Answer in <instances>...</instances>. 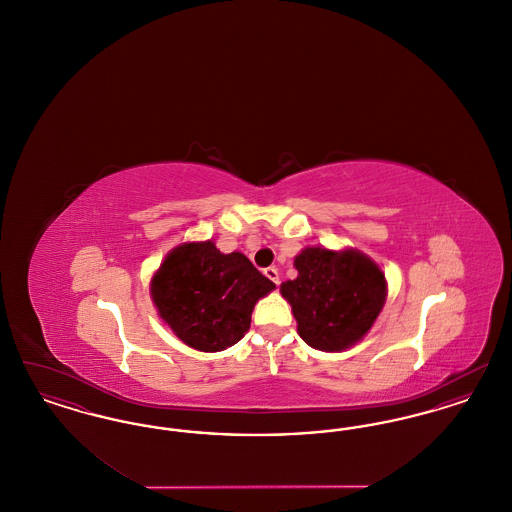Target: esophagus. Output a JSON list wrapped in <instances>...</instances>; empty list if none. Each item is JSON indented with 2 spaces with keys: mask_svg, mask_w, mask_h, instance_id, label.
I'll use <instances>...</instances> for the list:
<instances>
[{
  "mask_svg": "<svg viewBox=\"0 0 512 512\" xmlns=\"http://www.w3.org/2000/svg\"><path fill=\"white\" fill-rule=\"evenodd\" d=\"M265 276H267L268 280H272L276 286L280 284V274H278V270L274 267L265 268Z\"/></svg>",
  "mask_w": 512,
  "mask_h": 512,
  "instance_id": "34e87169",
  "label": "esophagus"
}]
</instances>
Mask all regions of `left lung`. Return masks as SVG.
<instances>
[{"mask_svg": "<svg viewBox=\"0 0 512 512\" xmlns=\"http://www.w3.org/2000/svg\"><path fill=\"white\" fill-rule=\"evenodd\" d=\"M297 278L280 286L299 336L320 351L361 340L386 301V276L359 251L307 247L295 257Z\"/></svg>", "mask_w": 512, "mask_h": 512, "instance_id": "obj_1", "label": "left lung"}]
</instances>
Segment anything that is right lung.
I'll use <instances>...</instances> for the list:
<instances>
[{"mask_svg": "<svg viewBox=\"0 0 512 512\" xmlns=\"http://www.w3.org/2000/svg\"><path fill=\"white\" fill-rule=\"evenodd\" d=\"M274 288L242 253L224 255L203 242L169 253L151 295L180 340L199 351H222L244 338L255 303Z\"/></svg>", "mask_w": 512, "mask_h": 512, "instance_id": "1", "label": "right lung"}]
</instances>
